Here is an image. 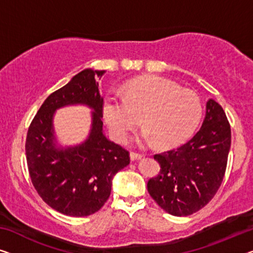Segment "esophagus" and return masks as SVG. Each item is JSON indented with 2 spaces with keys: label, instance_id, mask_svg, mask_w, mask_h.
<instances>
[{
  "label": "esophagus",
  "instance_id": "34e87169",
  "mask_svg": "<svg viewBox=\"0 0 253 253\" xmlns=\"http://www.w3.org/2000/svg\"><path fill=\"white\" fill-rule=\"evenodd\" d=\"M130 160L131 161H135V160H138V159H142V154H139V153H136V152H130Z\"/></svg>",
  "mask_w": 253,
  "mask_h": 253
}]
</instances>
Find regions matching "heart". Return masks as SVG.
I'll return each mask as SVG.
<instances>
[{"label": "heart", "mask_w": 253, "mask_h": 253, "mask_svg": "<svg viewBox=\"0 0 253 253\" xmlns=\"http://www.w3.org/2000/svg\"><path fill=\"white\" fill-rule=\"evenodd\" d=\"M202 114L197 94L160 76L135 78L126 84L124 95L110 93L103 102L104 120L119 142L127 141L142 118L145 129L139 141L156 142L163 149L185 142L197 129Z\"/></svg>", "instance_id": "heart-1"}]
</instances>
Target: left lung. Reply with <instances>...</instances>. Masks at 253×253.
<instances>
[{
  "instance_id": "obj_1",
  "label": "left lung",
  "mask_w": 253,
  "mask_h": 253,
  "mask_svg": "<svg viewBox=\"0 0 253 253\" xmlns=\"http://www.w3.org/2000/svg\"><path fill=\"white\" fill-rule=\"evenodd\" d=\"M231 149V126L223 108L210 99L200 130L185 144L156 154L159 175L148 191L166 212L190 216L208 205L223 182Z\"/></svg>"
}]
</instances>
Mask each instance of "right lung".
<instances>
[{
  "instance_id": "add662e5",
  "label": "right lung",
  "mask_w": 253,
  "mask_h": 253,
  "mask_svg": "<svg viewBox=\"0 0 253 253\" xmlns=\"http://www.w3.org/2000/svg\"><path fill=\"white\" fill-rule=\"evenodd\" d=\"M104 70L85 69L55 90L34 117L26 138V158L32 183L52 209L84 217L99 211L110 197L114 176L129 165V152L103 133V97L96 77ZM92 109V126L81 145L62 148L54 135V112L67 105Z\"/></svg>"
}]
</instances>
